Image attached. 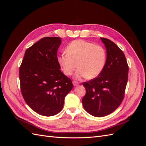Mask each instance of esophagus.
Masks as SVG:
<instances>
[{
  "label": "esophagus",
  "mask_w": 146,
  "mask_h": 146,
  "mask_svg": "<svg viewBox=\"0 0 146 146\" xmlns=\"http://www.w3.org/2000/svg\"><path fill=\"white\" fill-rule=\"evenodd\" d=\"M72 83H73V85H74V86H78V85H79V83H78L77 82H76V81H74V82H72Z\"/></svg>",
  "instance_id": "esophagus-1"
}]
</instances>
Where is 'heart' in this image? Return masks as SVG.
I'll return each mask as SVG.
<instances>
[{
  "mask_svg": "<svg viewBox=\"0 0 146 146\" xmlns=\"http://www.w3.org/2000/svg\"><path fill=\"white\" fill-rule=\"evenodd\" d=\"M66 51L67 53H62L57 56V61L66 76H71L77 66L78 69L74 78L78 80L88 77L94 78L103 70L106 53L101 46L77 39L69 44Z\"/></svg>",
  "mask_w": 146,
  "mask_h": 146,
  "instance_id": "1",
  "label": "heart"
}]
</instances>
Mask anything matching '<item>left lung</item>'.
I'll list each match as a JSON object with an SVG mask.
<instances>
[{
    "mask_svg": "<svg viewBox=\"0 0 146 146\" xmlns=\"http://www.w3.org/2000/svg\"><path fill=\"white\" fill-rule=\"evenodd\" d=\"M107 50V60L102 72L92 80L83 83L86 90L82 104L95 117L108 115L121 104L128 80L129 66L124 54L110 39L100 38Z\"/></svg>",
    "mask_w": 146,
    "mask_h": 146,
    "instance_id": "1",
    "label": "left lung"
}]
</instances>
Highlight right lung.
I'll list each match as a JSON object with an SVG mask.
<instances>
[{
  "label": "right lung",
  "mask_w": 146,
  "mask_h": 146,
  "mask_svg": "<svg viewBox=\"0 0 146 146\" xmlns=\"http://www.w3.org/2000/svg\"><path fill=\"white\" fill-rule=\"evenodd\" d=\"M61 43L58 37L42 38L26 50L19 68L21 90L25 102L42 116L60 113L66 96L73 87L57 61Z\"/></svg>",
  "instance_id": "right-lung-1"
}]
</instances>
